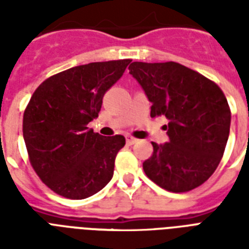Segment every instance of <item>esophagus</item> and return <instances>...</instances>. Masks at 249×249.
<instances>
[{
    "instance_id": "1",
    "label": "esophagus",
    "mask_w": 249,
    "mask_h": 249,
    "mask_svg": "<svg viewBox=\"0 0 249 249\" xmlns=\"http://www.w3.org/2000/svg\"><path fill=\"white\" fill-rule=\"evenodd\" d=\"M125 140H126V144H129V146H132V144H134L137 142L136 138L132 136H126L125 137Z\"/></svg>"
}]
</instances>
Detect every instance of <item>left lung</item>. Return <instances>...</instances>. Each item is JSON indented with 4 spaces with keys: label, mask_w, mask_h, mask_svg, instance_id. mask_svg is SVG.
<instances>
[{
    "label": "left lung",
    "mask_w": 249,
    "mask_h": 249,
    "mask_svg": "<svg viewBox=\"0 0 249 249\" xmlns=\"http://www.w3.org/2000/svg\"><path fill=\"white\" fill-rule=\"evenodd\" d=\"M129 73L151 102V117L165 116L169 142H152L143 170L172 193H187L208 179L224 156L231 112L220 86L176 62H133Z\"/></svg>",
    "instance_id": "obj_1"
}]
</instances>
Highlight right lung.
<instances>
[{
    "label": "right lung",
    "mask_w": 249,
    "mask_h": 249,
    "mask_svg": "<svg viewBox=\"0 0 249 249\" xmlns=\"http://www.w3.org/2000/svg\"><path fill=\"white\" fill-rule=\"evenodd\" d=\"M130 62L72 67L45 80L29 99L23 115L29 163L41 181L60 196L85 199L111 181L125 138L101 136L88 124L98 117L103 95Z\"/></svg>",
    "instance_id": "1"
}]
</instances>
